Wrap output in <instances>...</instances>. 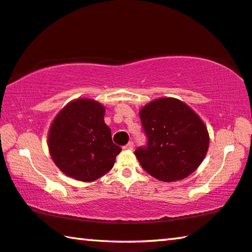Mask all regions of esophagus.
Instances as JSON below:
<instances>
[{"instance_id": "1", "label": "esophagus", "mask_w": 252, "mask_h": 252, "mask_svg": "<svg viewBox=\"0 0 252 252\" xmlns=\"http://www.w3.org/2000/svg\"><path fill=\"white\" fill-rule=\"evenodd\" d=\"M133 147H134V145H133L132 141H129L126 146H123V148H125V149H129V150H132Z\"/></svg>"}]
</instances>
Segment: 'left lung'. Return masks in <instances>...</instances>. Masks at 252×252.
<instances>
[{"instance_id":"1","label":"left lung","mask_w":252,"mask_h":252,"mask_svg":"<svg viewBox=\"0 0 252 252\" xmlns=\"http://www.w3.org/2000/svg\"><path fill=\"white\" fill-rule=\"evenodd\" d=\"M139 115L147 142L134 155L147 173L159 181H178L201 164L209 146L207 127L187 104L155 99Z\"/></svg>"}]
</instances>
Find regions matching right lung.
I'll use <instances>...</instances> for the list:
<instances>
[{
	"label": "right lung",
	"instance_id": "obj_1",
	"mask_svg": "<svg viewBox=\"0 0 252 252\" xmlns=\"http://www.w3.org/2000/svg\"><path fill=\"white\" fill-rule=\"evenodd\" d=\"M105 108L93 99L71 102L56 115L48 133L52 159L67 176L90 182L113 167L121 147L112 141Z\"/></svg>",
	"mask_w": 252,
	"mask_h": 252
}]
</instances>
